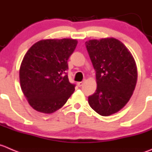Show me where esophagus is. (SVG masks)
Returning <instances> with one entry per match:
<instances>
[{
  "mask_svg": "<svg viewBox=\"0 0 152 152\" xmlns=\"http://www.w3.org/2000/svg\"><path fill=\"white\" fill-rule=\"evenodd\" d=\"M83 85V82H78L77 83V86L79 87H80V86H82Z\"/></svg>",
  "mask_w": 152,
  "mask_h": 152,
  "instance_id": "1",
  "label": "esophagus"
}]
</instances>
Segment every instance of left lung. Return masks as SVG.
<instances>
[{
    "instance_id": "obj_1",
    "label": "left lung",
    "mask_w": 152,
    "mask_h": 152,
    "mask_svg": "<svg viewBox=\"0 0 152 152\" xmlns=\"http://www.w3.org/2000/svg\"><path fill=\"white\" fill-rule=\"evenodd\" d=\"M96 72L97 89L88 104L102 116L116 113L132 97L137 80L136 64L129 49L115 38L85 43Z\"/></svg>"
}]
</instances>
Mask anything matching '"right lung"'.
Instances as JSON below:
<instances>
[{"mask_svg": "<svg viewBox=\"0 0 152 152\" xmlns=\"http://www.w3.org/2000/svg\"><path fill=\"white\" fill-rule=\"evenodd\" d=\"M77 41L47 39L34 43L26 53L20 68V87L30 106L51 114L61 109L75 91L69 80V58Z\"/></svg>", "mask_w": 152, "mask_h": 152, "instance_id": "add662e5", "label": "right lung"}]
</instances>
